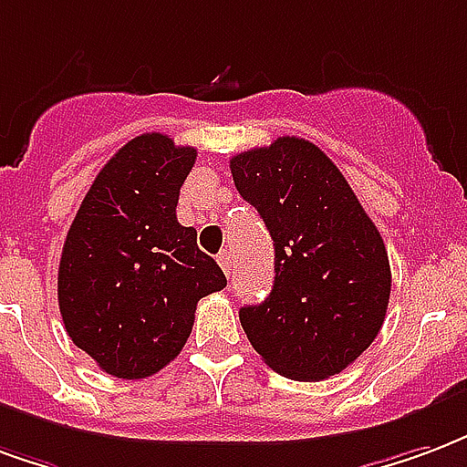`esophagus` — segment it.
<instances>
[{"label": "esophagus", "mask_w": 467, "mask_h": 467, "mask_svg": "<svg viewBox=\"0 0 467 467\" xmlns=\"http://www.w3.org/2000/svg\"><path fill=\"white\" fill-rule=\"evenodd\" d=\"M217 262H220V267H223V272L230 277V269H233V254L224 250L220 252V257H217Z\"/></svg>", "instance_id": "esophagus-1"}]
</instances>
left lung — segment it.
Returning a JSON list of instances; mask_svg holds the SVG:
<instances>
[{"instance_id": "left-lung-1", "label": "left lung", "mask_w": 467, "mask_h": 467, "mask_svg": "<svg viewBox=\"0 0 467 467\" xmlns=\"http://www.w3.org/2000/svg\"><path fill=\"white\" fill-rule=\"evenodd\" d=\"M230 171L275 240V286L240 309L247 339L286 379L339 374L386 319L391 267L381 233L339 168L304 138L244 150Z\"/></svg>"}]
</instances>
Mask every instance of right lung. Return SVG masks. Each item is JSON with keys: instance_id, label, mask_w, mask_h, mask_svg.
<instances>
[{"instance_id": "right-lung-1", "label": "right lung", "mask_w": 467, "mask_h": 467, "mask_svg": "<svg viewBox=\"0 0 467 467\" xmlns=\"http://www.w3.org/2000/svg\"><path fill=\"white\" fill-rule=\"evenodd\" d=\"M195 148L163 133L128 140L68 227L58 309L76 347L116 379L158 374L185 347L195 306L227 285L175 215Z\"/></svg>"}]
</instances>
